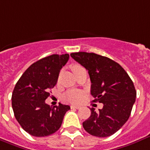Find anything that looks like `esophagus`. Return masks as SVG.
Instances as JSON below:
<instances>
[{
  "label": "esophagus",
  "instance_id": "1",
  "mask_svg": "<svg viewBox=\"0 0 150 150\" xmlns=\"http://www.w3.org/2000/svg\"><path fill=\"white\" fill-rule=\"evenodd\" d=\"M70 107H71V109H77V110H78V109H80V108H81V106H80V105H72Z\"/></svg>",
  "mask_w": 150,
  "mask_h": 150
}]
</instances>
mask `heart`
I'll return each mask as SVG.
<instances>
[{"label": "heart", "mask_w": 150, "mask_h": 150, "mask_svg": "<svg viewBox=\"0 0 150 150\" xmlns=\"http://www.w3.org/2000/svg\"><path fill=\"white\" fill-rule=\"evenodd\" d=\"M81 68L82 67L81 66H79V65H74L72 67V69H73V72L75 73L76 70H78V69H81ZM82 97H83V95L80 91H68L65 95V98L72 103H80L81 99H82Z\"/></svg>", "instance_id": "obj_1"}]
</instances>
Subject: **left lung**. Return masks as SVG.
Here are the masks:
<instances>
[{"label":"left lung","instance_id":"1","mask_svg":"<svg viewBox=\"0 0 150 150\" xmlns=\"http://www.w3.org/2000/svg\"><path fill=\"white\" fill-rule=\"evenodd\" d=\"M70 56L88 71L93 102L103 104L83 122L86 132L104 138L112 135L127 122L135 102L136 91L127 72L117 62L95 53L75 52Z\"/></svg>","mask_w":150,"mask_h":150}]
</instances>
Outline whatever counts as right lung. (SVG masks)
<instances>
[{"label":"right lung","mask_w":150,"mask_h":150,"mask_svg":"<svg viewBox=\"0 0 150 150\" xmlns=\"http://www.w3.org/2000/svg\"><path fill=\"white\" fill-rule=\"evenodd\" d=\"M69 54H52L33 63L16 83L11 96L14 115L23 130L35 137H45L60 128L70 107L45 103L55 86L60 69L69 60Z\"/></svg>","instance_id":"1"}]
</instances>
